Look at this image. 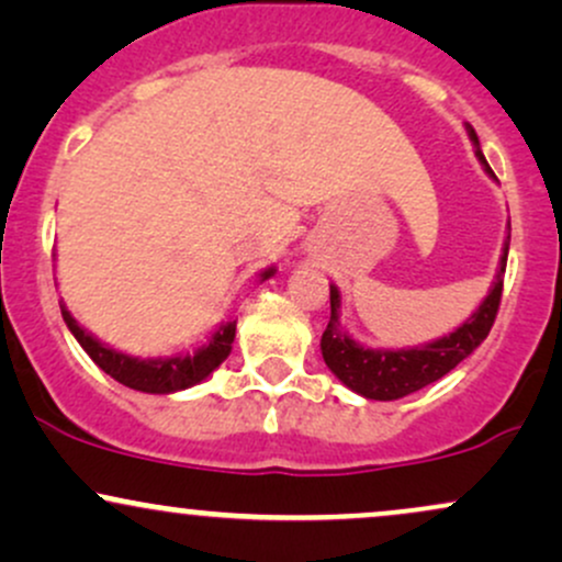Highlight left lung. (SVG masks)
I'll return each instance as SVG.
<instances>
[{"label":"left lung","instance_id":"1","mask_svg":"<svg viewBox=\"0 0 562 562\" xmlns=\"http://www.w3.org/2000/svg\"><path fill=\"white\" fill-rule=\"evenodd\" d=\"M468 134L475 147V158L481 160V166L486 169L488 177H494V171L488 169L486 158H483L481 153L479 134H475V128L470 124ZM507 250L509 235L505 240V248H502L494 285L488 290L486 299L481 301V306L475 308L454 333L430 340V344L425 346L370 348L357 344V340L344 330V325H340V290L330 285V322H327L319 340L325 364L330 367L333 375L338 378L346 389H351L353 393H359V396L364 398H375V402H393V398L409 396V393L441 380L447 372L454 370L462 359H468L470 353L486 340L488 330H492L502 301Z\"/></svg>","mask_w":562,"mask_h":562}]
</instances>
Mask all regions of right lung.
Listing matches in <instances>:
<instances>
[{"label":"right lung","instance_id":"obj_1","mask_svg":"<svg viewBox=\"0 0 562 562\" xmlns=\"http://www.w3.org/2000/svg\"><path fill=\"white\" fill-rule=\"evenodd\" d=\"M277 272L274 267L263 269L261 282L269 280ZM63 319H66L68 330L74 333V338L79 340L83 351L92 357V362L100 367L102 372H108L113 380H119L126 389L142 391V393H177L184 389H192L200 380H205L211 372L216 370L224 359L229 357L232 340H235V327L237 319L224 322L222 327H216L209 335L203 346L195 348L192 353H179V357H158V359H139L128 357L124 351H115V348L105 346L102 340H97L92 333H87L79 322L74 319V314L68 312L66 303H60Z\"/></svg>","mask_w":562,"mask_h":562}]
</instances>
